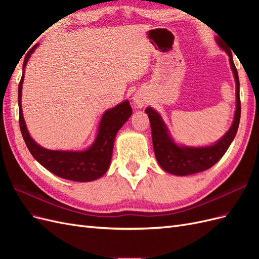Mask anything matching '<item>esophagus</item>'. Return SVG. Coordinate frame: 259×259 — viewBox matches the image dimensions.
<instances>
[{
    "label": "esophagus",
    "mask_w": 259,
    "mask_h": 259,
    "mask_svg": "<svg viewBox=\"0 0 259 259\" xmlns=\"http://www.w3.org/2000/svg\"><path fill=\"white\" fill-rule=\"evenodd\" d=\"M133 101L137 108H144L148 104V97L145 93L143 92H137L133 96Z\"/></svg>",
    "instance_id": "1"
}]
</instances>
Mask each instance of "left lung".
<instances>
[{
	"label": "left lung",
	"mask_w": 259,
	"mask_h": 259,
	"mask_svg": "<svg viewBox=\"0 0 259 259\" xmlns=\"http://www.w3.org/2000/svg\"><path fill=\"white\" fill-rule=\"evenodd\" d=\"M217 45L229 56L230 67L236 82V111L230 128L217 142L206 146H187L179 144L170 135L166 123L162 115L152 107H147L146 113L151 125L152 144L156 161L163 170L176 176H187L206 170L223 158L233 142L238 132L241 103H240V82L237 68L234 66L232 53L227 48L221 37H215Z\"/></svg>",
	"instance_id": "left-lung-1"
}]
</instances>
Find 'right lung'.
<instances>
[{
  "instance_id": "right-lung-1",
  "label": "right lung",
  "mask_w": 259,
  "mask_h": 259,
  "mask_svg": "<svg viewBox=\"0 0 259 259\" xmlns=\"http://www.w3.org/2000/svg\"><path fill=\"white\" fill-rule=\"evenodd\" d=\"M37 46L38 44H35L27 54L22 66V76L18 85L19 125L23 140L33 158L42 166L58 177L79 183L93 182L103 177L110 167L114 139L117 132L132 115L133 111L130 101L125 99L103 113L98 123L95 139L88 148L82 150H51L40 146L30 135L23 119L21 106L25 68Z\"/></svg>"
}]
</instances>
